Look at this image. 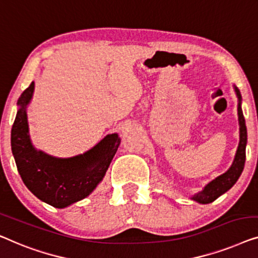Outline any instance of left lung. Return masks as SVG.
<instances>
[{
	"label": "left lung",
	"mask_w": 258,
	"mask_h": 258,
	"mask_svg": "<svg viewBox=\"0 0 258 258\" xmlns=\"http://www.w3.org/2000/svg\"><path fill=\"white\" fill-rule=\"evenodd\" d=\"M235 92L238 98V122H239V144L238 148L235 155L234 162L229 169L222 175L217 176L216 179H214L212 182H209L207 186L203 188L201 191H199L198 194H195L194 197H191V200L197 201L202 205L206 203H210L215 201L217 198L226 193L227 190H229L231 187L236 183L239 175L243 172L244 168V162H245V146H246V126L245 120L243 117V112L241 108V93L239 90L235 86Z\"/></svg>",
	"instance_id": "1"
}]
</instances>
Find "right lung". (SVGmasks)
I'll use <instances>...</instances> for the list:
<instances>
[{
	"label": "right lung",
	"mask_w": 258,
	"mask_h": 258,
	"mask_svg": "<svg viewBox=\"0 0 258 258\" xmlns=\"http://www.w3.org/2000/svg\"><path fill=\"white\" fill-rule=\"evenodd\" d=\"M32 82L17 100L12 128V151L20 175L28 189L39 200L65 208L92 193L120 145L117 133L107 134L96 146L72 158H55L35 150L29 137L27 106L34 93Z\"/></svg>",
	"instance_id": "obj_1"
}]
</instances>
